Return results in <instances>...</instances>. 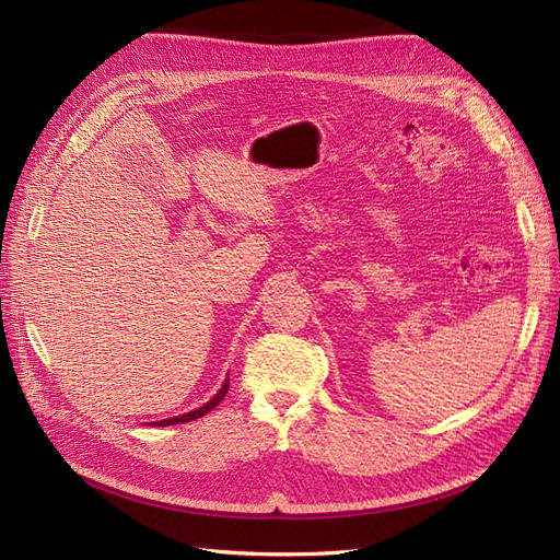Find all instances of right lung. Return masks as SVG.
<instances>
[{"mask_svg":"<svg viewBox=\"0 0 560 560\" xmlns=\"http://www.w3.org/2000/svg\"><path fill=\"white\" fill-rule=\"evenodd\" d=\"M226 393H229V378L222 383V387H219V393H217L208 404L198 406V409H194V411H189V413H182V416H175V418H165V420H156L154 425H159V428H165V425H179V422H189V420L202 418L206 413H210V411L214 409V406L226 397Z\"/></svg>","mask_w":560,"mask_h":560,"instance_id":"obj_1","label":"right lung"}]
</instances>
